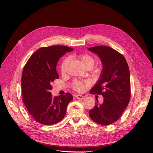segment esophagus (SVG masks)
Wrapping results in <instances>:
<instances>
[{
  "label": "esophagus",
  "mask_w": 153,
  "mask_h": 153,
  "mask_svg": "<svg viewBox=\"0 0 153 153\" xmlns=\"http://www.w3.org/2000/svg\"><path fill=\"white\" fill-rule=\"evenodd\" d=\"M75 97L76 99H83L85 98V97L83 96H82V95H76L75 96Z\"/></svg>",
  "instance_id": "34e87169"
}]
</instances>
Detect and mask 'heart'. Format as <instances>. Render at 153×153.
<instances>
[{"mask_svg": "<svg viewBox=\"0 0 153 153\" xmlns=\"http://www.w3.org/2000/svg\"><path fill=\"white\" fill-rule=\"evenodd\" d=\"M76 57L78 58L84 68L90 67L92 68L94 65V58L87 54H81L76 56ZM69 62V59L68 58L65 59L61 63L60 65V71L63 73L66 70L67 65ZM88 82L85 81H79V80H74L71 83V87L73 90L76 91H82L88 85Z\"/></svg>", "mask_w": 153, "mask_h": 153, "instance_id": "obj_1", "label": "heart"}]
</instances>
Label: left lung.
Listing matches in <instances>:
<instances>
[{"label": "left lung", "mask_w": 153, "mask_h": 153, "mask_svg": "<svg viewBox=\"0 0 153 153\" xmlns=\"http://www.w3.org/2000/svg\"><path fill=\"white\" fill-rule=\"evenodd\" d=\"M100 58L103 70L100 78L90 91L91 94H100L103 102L89 112L90 118L102 125H110L117 121L128 106L131 97L130 74L124 56L107 46L88 48Z\"/></svg>", "instance_id": "obj_1"}]
</instances>
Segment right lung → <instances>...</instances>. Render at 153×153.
<instances>
[{"label": "right lung", "mask_w": 153, "mask_h": 153, "mask_svg": "<svg viewBox=\"0 0 153 153\" xmlns=\"http://www.w3.org/2000/svg\"><path fill=\"white\" fill-rule=\"evenodd\" d=\"M73 49L63 45L42 47L30 57L22 75V100L33 119L46 125L60 122L66 114L73 96L52 97V82L59 79L56 65L59 58Z\"/></svg>", "instance_id": "obj_1"}]
</instances>
